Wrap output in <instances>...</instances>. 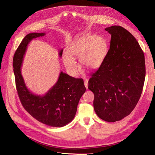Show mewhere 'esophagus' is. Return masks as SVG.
<instances>
[{
	"label": "esophagus",
	"instance_id": "esophagus-1",
	"mask_svg": "<svg viewBox=\"0 0 155 155\" xmlns=\"http://www.w3.org/2000/svg\"><path fill=\"white\" fill-rule=\"evenodd\" d=\"M84 85H85L86 88H88V80L87 79H85V80L84 81Z\"/></svg>",
	"mask_w": 155,
	"mask_h": 155
}]
</instances>
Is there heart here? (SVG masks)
<instances>
[{
  "instance_id": "obj_1",
  "label": "heart",
  "mask_w": 155,
  "mask_h": 155,
  "mask_svg": "<svg viewBox=\"0 0 155 155\" xmlns=\"http://www.w3.org/2000/svg\"><path fill=\"white\" fill-rule=\"evenodd\" d=\"M107 52V45L101 36L85 35L68 46L67 54L63 56V63L68 72L76 76L80 71L77 59L84 68L93 70L100 66Z\"/></svg>"
}]
</instances>
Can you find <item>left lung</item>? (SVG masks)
Listing matches in <instances>:
<instances>
[{
  "label": "left lung",
  "instance_id": "left-lung-1",
  "mask_svg": "<svg viewBox=\"0 0 155 155\" xmlns=\"http://www.w3.org/2000/svg\"><path fill=\"white\" fill-rule=\"evenodd\" d=\"M110 48L88 81L94 109L101 120L115 122L130 114L141 96L145 77L144 54L134 37L123 27L105 28Z\"/></svg>",
  "mask_w": 155,
  "mask_h": 155
}]
</instances>
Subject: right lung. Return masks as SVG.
I'll return each instance as SVG.
<instances>
[{"mask_svg":"<svg viewBox=\"0 0 155 155\" xmlns=\"http://www.w3.org/2000/svg\"><path fill=\"white\" fill-rule=\"evenodd\" d=\"M44 35L45 33L28 34L15 51L13 66L17 91L23 107L31 116L45 125L61 127L74 119L86 88L83 79L74 78L61 72L57 82L45 94L36 95L28 89L21 74L23 58L30 42ZM62 54L63 49L59 53L60 58Z\"/></svg>","mask_w":155,"mask_h":155,"instance_id":"1","label":"right lung"}]
</instances>
